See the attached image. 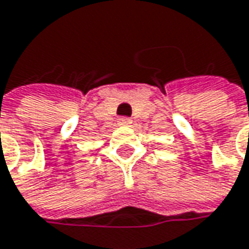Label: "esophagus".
<instances>
[{
	"label": "esophagus",
	"mask_w": 249,
	"mask_h": 249,
	"mask_svg": "<svg viewBox=\"0 0 249 249\" xmlns=\"http://www.w3.org/2000/svg\"><path fill=\"white\" fill-rule=\"evenodd\" d=\"M118 124L120 125H131L132 124V120L129 117H120L118 118Z\"/></svg>",
	"instance_id": "34e87169"
}]
</instances>
